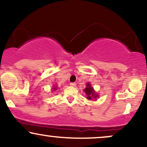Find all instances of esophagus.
<instances>
[{
    "label": "esophagus",
    "instance_id": "34e87169",
    "mask_svg": "<svg viewBox=\"0 0 147 147\" xmlns=\"http://www.w3.org/2000/svg\"><path fill=\"white\" fill-rule=\"evenodd\" d=\"M70 85L71 86H73V87H75L76 86V83L75 82H72V83H70Z\"/></svg>",
    "mask_w": 147,
    "mask_h": 147
}]
</instances>
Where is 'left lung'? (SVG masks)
<instances>
[{"mask_svg":"<svg viewBox=\"0 0 147 147\" xmlns=\"http://www.w3.org/2000/svg\"><path fill=\"white\" fill-rule=\"evenodd\" d=\"M86 86H87L85 88L84 91H85L86 94L87 95L88 99H91L92 98H96V97H97V95H95V92H94V90H93V88L91 87L90 84H88Z\"/></svg>","mask_w":147,"mask_h":147,"instance_id":"8db88e82","label":"left lung"}]
</instances>
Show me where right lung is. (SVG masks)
<instances>
[{
    "instance_id": "right-lung-1",
    "label": "right lung",
    "mask_w": 147,
    "mask_h": 147,
    "mask_svg": "<svg viewBox=\"0 0 147 147\" xmlns=\"http://www.w3.org/2000/svg\"><path fill=\"white\" fill-rule=\"evenodd\" d=\"M54 90H55V88H54Z\"/></svg>"
}]
</instances>
